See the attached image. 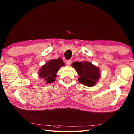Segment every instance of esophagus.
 Masks as SVG:
<instances>
[{"label":"esophagus","mask_w":134,"mask_h":134,"mask_svg":"<svg viewBox=\"0 0 134 134\" xmlns=\"http://www.w3.org/2000/svg\"><path fill=\"white\" fill-rule=\"evenodd\" d=\"M71 62H72L71 60H68L65 61V63H66L67 65H70L71 64Z\"/></svg>","instance_id":"1"}]
</instances>
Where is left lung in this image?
<instances>
[{"instance_id": "1", "label": "left lung", "mask_w": 134, "mask_h": 134, "mask_svg": "<svg viewBox=\"0 0 134 134\" xmlns=\"http://www.w3.org/2000/svg\"><path fill=\"white\" fill-rule=\"evenodd\" d=\"M72 66L75 68L79 75L78 81L85 86H93L100 78L99 68L89 62H74Z\"/></svg>"}]
</instances>
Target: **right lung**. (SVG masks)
I'll return each mask as SVG.
<instances>
[{
  "label": "right lung",
  "instance_id": "obj_1",
  "mask_svg": "<svg viewBox=\"0 0 134 134\" xmlns=\"http://www.w3.org/2000/svg\"><path fill=\"white\" fill-rule=\"evenodd\" d=\"M64 65V63L60 58L51 60L42 65L39 70L38 75L40 77L44 79L46 84L52 83L55 81L56 74L60 68Z\"/></svg>",
  "mask_w": 134,
  "mask_h": 134
}]
</instances>
